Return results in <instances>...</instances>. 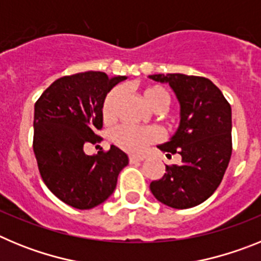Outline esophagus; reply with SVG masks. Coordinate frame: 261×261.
I'll list each match as a JSON object with an SVG mask.
<instances>
[{"label": "esophagus", "mask_w": 261, "mask_h": 261, "mask_svg": "<svg viewBox=\"0 0 261 261\" xmlns=\"http://www.w3.org/2000/svg\"><path fill=\"white\" fill-rule=\"evenodd\" d=\"M144 161V156L141 155H129V162L136 163V162H141Z\"/></svg>", "instance_id": "esophagus-1"}]
</instances>
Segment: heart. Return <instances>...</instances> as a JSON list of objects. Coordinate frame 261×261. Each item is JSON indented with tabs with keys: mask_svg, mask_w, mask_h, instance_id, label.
<instances>
[{
	"mask_svg": "<svg viewBox=\"0 0 261 261\" xmlns=\"http://www.w3.org/2000/svg\"><path fill=\"white\" fill-rule=\"evenodd\" d=\"M121 90L112 89L106 95L102 103V117L106 123L114 121L116 116V103L120 98ZM142 95L147 105L155 111H163L171 102V96L167 89L161 85H147L142 89ZM112 141L120 149L132 154H140L146 150L151 144L162 138V132L156 126H137L132 124H120L112 130Z\"/></svg>",
	"mask_w": 261,
	"mask_h": 261,
	"instance_id": "1",
	"label": "heart"
}]
</instances>
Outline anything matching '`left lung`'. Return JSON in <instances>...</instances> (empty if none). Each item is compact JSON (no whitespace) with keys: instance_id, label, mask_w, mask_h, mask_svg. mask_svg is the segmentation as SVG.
Masks as SVG:
<instances>
[{"instance_id":"left-lung-1","label":"left lung","mask_w":261,"mask_h":261,"mask_svg":"<svg viewBox=\"0 0 261 261\" xmlns=\"http://www.w3.org/2000/svg\"><path fill=\"white\" fill-rule=\"evenodd\" d=\"M149 78L170 85L180 103V125L158 147L167 156L181 155V165L166 166L165 175L150 183V191L167 206L192 208L213 195L229 166L231 107L208 78L180 73Z\"/></svg>"}]
</instances>
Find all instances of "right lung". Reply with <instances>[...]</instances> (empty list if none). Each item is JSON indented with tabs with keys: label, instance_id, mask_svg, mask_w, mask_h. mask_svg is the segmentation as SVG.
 Instances as JSON below:
<instances>
[{
	"label": "right lung",
	"instance_id": "right-lung-1",
	"mask_svg": "<svg viewBox=\"0 0 261 261\" xmlns=\"http://www.w3.org/2000/svg\"><path fill=\"white\" fill-rule=\"evenodd\" d=\"M126 77L85 71L56 80L35 103L34 153L41 179L53 195L75 209L102 204L116 188L128 155L115 145L87 155L84 146L96 144L103 126L102 103Z\"/></svg>",
	"mask_w": 261,
	"mask_h": 261
}]
</instances>
